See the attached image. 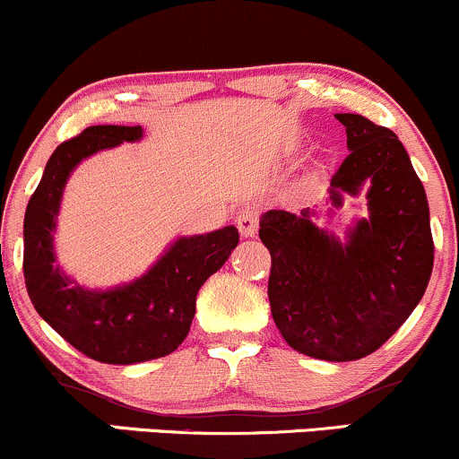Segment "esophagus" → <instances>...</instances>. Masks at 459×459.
Here are the masks:
<instances>
[{
	"label": "esophagus",
	"mask_w": 459,
	"mask_h": 459,
	"mask_svg": "<svg viewBox=\"0 0 459 459\" xmlns=\"http://www.w3.org/2000/svg\"><path fill=\"white\" fill-rule=\"evenodd\" d=\"M237 229H239L241 237H255L259 230V212L255 207H246L237 213Z\"/></svg>",
	"instance_id": "esophagus-1"
}]
</instances>
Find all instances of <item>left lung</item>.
<instances>
[{"label":"left lung","mask_w":459,"mask_h":459,"mask_svg":"<svg viewBox=\"0 0 459 459\" xmlns=\"http://www.w3.org/2000/svg\"><path fill=\"white\" fill-rule=\"evenodd\" d=\"M350 155L332 177V213L367 186V218L339 239L313 222L317 212L261 215L272 255V317L299 354L330 362L365 358L402 328L434 267L429 204L397 135L360 114H336Z\"/></svg>","instance_id":"8db88e82"}]
</instances>
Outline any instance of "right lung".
<instances>
[{
    "label": "right lung",
    "instance_id": "1",
    "mask_svg": "<svg viewBox=\"0 0 459 459\" xmlns=\"http://www.w3.org/2000/svg\"><path fill=\"white\" fill-rule=\"evenodd\" d=\"M142 135L140 125H97L62 142L25 209L23 273L31 304L62 339L105 365H135L172 354L192 325L200 287L239 244L235 226L178 237L149 272L109 289H88L65 273L56 263L54 233L68 177L94 152Z\"/></svg>",
    "mask_w": 459,
    "mask_h": 459
}]
</instances>
